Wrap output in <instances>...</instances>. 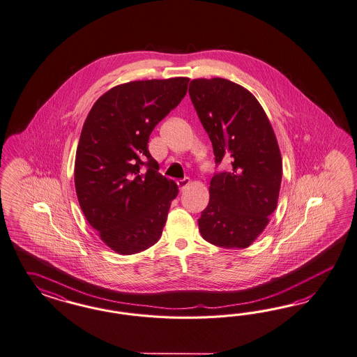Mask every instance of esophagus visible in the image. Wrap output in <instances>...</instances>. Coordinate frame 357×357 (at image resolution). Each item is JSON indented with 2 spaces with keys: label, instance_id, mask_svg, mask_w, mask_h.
Instances as JSON below:
<instances>
[{
  "label": "esophagus",
  "instance_id": "1",
  "mask_svg": "<svg viewBox=\"0 0 357 357\" xmlns=\"http://www.w3.org/2000/svg\"><path fill=\"white\" fill-rule=\"evenodd\" d=\"M176 184H178V187H179V190L181 191H183L184 188L190 184V178H184V179H179L178 182H176Z\"/></svg>",
  "mask_w": 357,
  "mask_h": 357
}]
</instances>
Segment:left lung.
Here are the masks:
<instances>
[{"label":"left lung","mask_w":357,"mask_h":357,"mask_svg":"<svg viewBox=\"0 0 357 357\" xmlns=\"http://www.w3.org/2000/svg\"><path fill=\"white\" fill-rule=\"evenodd\" d=\"M188 93L216 165L231 162L211 181L200 233L220 248H249L267 227L280 192L282 162L270 120L249 90L229 79H192Z\"/></svg>","instance_id":"8db88e82"}]
</instances>
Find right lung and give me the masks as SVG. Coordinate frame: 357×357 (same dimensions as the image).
Wrapping results in <instances>:
<instances>
[{
  "instance_id": "add662e5",
  "label": "right lung",
  "mask_w": 357,
  "mask_h": 357,
  "mask_svg": "<svg viewBox=\"0 0 357 357\" xmlns=\"http://www.w3.org/2000/svg\"><path fill=\"white\" fill-rule=\"evenodd\" d=\"M188 81L175 77L112 87L85 120L75 163L77 197L89 224L118 254L149 249L162 234L178 185L158 173L148 142L183 99Z\"/></svg>"
}]
</instances>
